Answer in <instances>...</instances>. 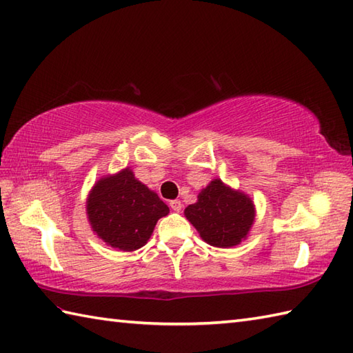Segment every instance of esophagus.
<instances>
[{"label":"esophagus","mask_w":353,"mask_h":353,"mask_svg":"<svg viewBox=\"0 0 353 353\" xmlns=\"http://www.w3.org/2000/svg\"><path fill=\"white\" fill-rule=\"evenodd\" d=\"M170 206H171V210L172 211H176V212H181L182 211V202H181V200H171V202H170Z\"/></svg>","instance_id":"34e87169"}]
</instances>
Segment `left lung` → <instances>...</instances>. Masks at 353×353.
Segmentation results:
<instances>
[{"label":"left lung","instance_id":"1","mask_svg":"<svg viewBox=\"0 0 353 353\" xmlns=\"http://www.w3.org/2000/svg\"><path fill=\"white\" fill-rule=\"evenodd\" d=\"M183 212L202 240L216 248L240 245L255 220L252 199L220 179H212L199 192L197 202L186 206Z\"/></svg>","mask_w":353,"mask_h":353}]
</instances>
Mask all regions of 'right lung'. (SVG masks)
I'll return each mask as SVG.
<instances>
[{
  "mask_svg": "<svg viewBox=\"0 0 353 353\" xmlns=\"http://www.w3.org/2000/svg\"><path fill=\"white\" fill-rule=\"evenodd\" d=\"M85 210L96 236L123 252L147 243L157 220L170 212L154 191L137 181L130 167L101 177L88 192Z\"/></svg>",
  "mask_w": 353,
  "mask_h": 353,
  "instance_id": "1",
  "label": "right lung"
}]
</instances>
